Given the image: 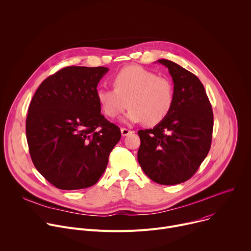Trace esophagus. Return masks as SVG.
Returning a JSON list of instances; mask_svg holds the SVG:
<instances>
[{"instance_id": "34e87169", "label": "esophagus", "mask_w": 251, "mask_h": 251, "mask_svg": "<svg viewBox=\"0 0 251 251\" xmlns=\"http://www.w3.org/2000/svg\"><path fill=\"white\" fill-rule=\"evenodd\" d=\"M133 131H131V130H129V129H127V128H121V134H122V136H127V135H129L130 133H132Z\"/></svg>"}]
</instances>
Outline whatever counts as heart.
I'll return each mask as SVG.
<instances>
[{
	"instance_id": "b5f03b06",
	"label": "heart",
	"mask_w": 251,
	"mask_h": 251,
	"mask_svg": "<svg viewBox=\"0 0 251 251\" xmlns=\"http://www.w3.org/2000/svg\"><path fill=\"white\" fill-rule=\"evenodd\" d=\"M114 89L97 88L96 100L108 118L121 115L127 107L130 110L124 121L156 126L171 113L175 89L172 81L138 65L120 69L111 78Z\"/></svg>"
}]
</instances>
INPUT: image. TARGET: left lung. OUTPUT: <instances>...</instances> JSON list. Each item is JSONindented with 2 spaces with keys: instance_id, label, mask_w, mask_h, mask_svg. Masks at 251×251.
<instances>
[{
  "instance_id": "left-lung-1",
  "label": "left lung",
  "mask_w": 251,
  "mask_h": 251,
  "mask_svg": "<svg viewBox=\"0 0 251 251\" xmlns=\"http://www.w3.org/2000/svg\"><path fill=\"white\" fill-rule=\"evenodd\" d=\"M175 89L169 116L153 129L139 130L138 162L152 181L176 185L188 181L205 159L211 144L213 114L201 80L189 70L168 60Z\"/></svg>"
}]
</instances>
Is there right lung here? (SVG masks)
<instances>
[{
  "label": "right lung",
  "instance_id": "obj_1",
  "mask_svg": "<svg viewBox=\"0 0 251 251\" xmlns=\"http://www.w3.org/2000/svg\"><path fill=\"white\" fill-rule=\"evenodd\" d=\"M108 68L68 66L35 91L25 121L31 161L60 190L93 186L121 138L118 126L100 113L95 91Z\"/></svg>",
  "mask_w": 251,
  "mask_h": 251
}]
</instances>
